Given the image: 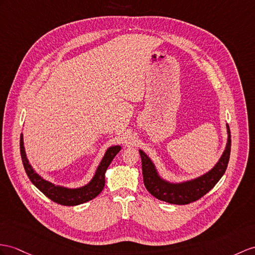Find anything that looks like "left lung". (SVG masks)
I'll return each mask as SVG.
<instances>
[{
    "label": "left lung",
    "instance_id": "8db88e82",
    "mask_svg": "<svg viewBox=\"0 0 255 255\" xmlns=\"http://www.w3.org/2000/svg\"><path fill=\"white\" fill-rule=\"evenodd\" d=\"M226 146L216 164L204 174L183 182H170L163 178L160 175L153 161L147 156L145 151L139 149L142 177H144V184L147 190L157 199L172 204H188L200 199L214 187L227 169L232 146L228 124H226Z\"/></svg>",
    "mask_w": 255,
    "mask_h": 255
}]
</instances>
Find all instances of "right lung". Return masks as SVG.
<instances>
[{"mask_svg": "<svg viewBox=\"0 0 255 255\" xmlns=\"http://www.w3.org/2000/svg\"><path fill=\"white\" fill-rule=\"evenodd\" d=\"M121 148L122 147L120 145H114L108 147L91 181L88 184L80 186V187L70 188L66 187V186L56 185L47 181V179L43 178L33 169V166L30 164L27 158L26 150H24L23 135L21 134L20 136V153L22 163L31 183L40 191H42L47 198H49V199L56 203L61 204V206H78V204L94 199L95 197L101 194L105 186V173H106L111 161L117 156V153L121 150Z\"/></svg>", "mask_w": 255, "mask_h": 255, "instance_id": "right-lung-1", "label": "right lung"}]
</instances>
